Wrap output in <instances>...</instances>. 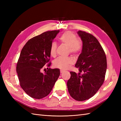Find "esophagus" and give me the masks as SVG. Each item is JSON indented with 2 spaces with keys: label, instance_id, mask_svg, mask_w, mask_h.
Instances as JSON below:
<instances>
[{
  "label": "esophagus",
  "instance_id": "34e87169",
  "mask_svg": "<svg viewBox=\"0 0 121 121\" xmlns=\"http://www.w3.org/2000/svg\"><path fill=\"white\" fill-rule=\"evenodd\" d=\"M63 72H64V71L63 70H60V73H63Z\"/></svg>",
  "mask_w": 121,
  "mask_h": 121
}]
</instances>
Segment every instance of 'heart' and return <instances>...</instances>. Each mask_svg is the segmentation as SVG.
<instances>
[{"instance_id": "obj_1", "label": "heart", "mask_w": 121, "mask_h": 121, "mask_svg": "<svg viewBox=\"0 0 121 121\" xmlns=\"http://www.w3.org/2000/svg\"><path fill=\"white\" fill-rule=\"evenodd\" d=\"M59 40L63 44L69 47L70 52L78 55L81 52L83 48V43L81 39L77 38L76 35L71 31H66L61 35ZM57 45L55 42L51 43L50 47V55L52 56H55ZM74 61L71 57L58 58L54 60L53 65L54 67L62 70H65L69 66L73 64Z\"/></svg>"}]
</instances>
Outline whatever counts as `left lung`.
I'll return each instance as SVG.
<instances>
[{"label":"left lung","instance_id":"1","mask_svg":"<svg viewBox=\"0 0 121 121\" xmlns=\"http://www.w3.org/2000/svg\"><path fill=\"white\" fill-rule=\"evenodd\" d=\"M78 34L83 43L82 52L75 65L79 73L70 72L67 86L71 96L82 101L93 96L104 83L107 63L106 54L96 37L81 30Z\"/></svg>","mask_w":121,"mask_h":121}]
</instances>
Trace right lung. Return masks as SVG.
Masks as SVG:
<instances>
[{"instance_id": "add662e5", "label": "right lung", "mask_w": 121, "mask_h": 121, "mask_svg": "<svg viewBox=\"0 0 121 121\" xmlns=\"http://www.w3.org/2000/svg\"><path fill=\"white\" fill-rule=\"evenodd\" d=\"M59 32L47 31L33 37L21 50L17 73L22 88L33 98L40 99L47 96L60 75L59 69L49 68L44 73L41 72L50 60V45ZM50 65L49 63L48 66Z\"/></svg>"}]
</instances>
